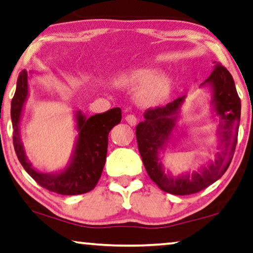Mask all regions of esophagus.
<instances>
[{
  "label": "esophagus",
  "mask_w": 253,
  "mask_h": 253,
  "mask_svg": "<svg viewBox=\"0 0 253 253\" xmlns=\"http://www.w3.org/2000/svg\"><path fill=\"white\" fill-rule=\"evenodd\" d=\"M125 119L130 126H135L137 124V118L134 115H128V116H126Z\"/></svg>",
  "instance_id": "1"
}]
</instances>
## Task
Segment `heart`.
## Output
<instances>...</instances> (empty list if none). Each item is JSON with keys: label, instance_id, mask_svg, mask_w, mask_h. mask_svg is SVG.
Wrapping results in <instances>:
<instances>
[{"label": "heart", "instance_id": "heart-1", "mask_svg": "<svg viewBox=\"0 0 253 253\" xmlns=\"http://www.w3.org/2000/svg\"><path fill=\"white\" fill-rule=\"evenodd\" d=\"M120 87L136 88L135 100L142 107H157L167 99L171 88V77L168 74H157L151 67L137 68L117 78Z\"/></svg>", "mask_w": 253, "mask_h": 253}]
</instances>
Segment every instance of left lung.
<instances>
[{
    "label": "left lung",
    "instance_id": "1",
    "mask_svg": "<svg viewBox=\"0 0 253 253\" xmlns=\"http://www.w3.org/2000/svg\"><path fill=\"white\" fill-rule=\"evenodd\" d=\"M212 68V73L200 84V88L210 92L211 112L217 119L218 150L214 160H209L197 171L172 176L165 170L164 153L168 144H175L179 130L180 108L185 102L182 96L161 108L145 111L144 122L136 127V138L139 154L150 178L167 193L190 195L202 191L220 178L227 170L239 134L241 118V100L237 95L234 79L229 71L219 62Z\"/></svg>",
    "mask_w": 253,
    "mask_h": 253
}]
</instances>
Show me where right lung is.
Segmentation results:
<instances>
[{
	"label": "right lung",
	"instance_id": "obj_1",
	"mask_svg": "<svg viewBox=\"0 0 253 253\" xmlns=\"http://www.w3.org/2000/svg\"><path fill=\"white\" fill-rule=\"evenodd\" d=\"M34 71L24 69L19 74L17 88L11 102L13 145L25 170L41 186L62 195L87 193L96 186L102 174L108 152V135L122 120V109L114 108L104 114L87 117L81 110L74 112L77 131L69 161L60 170L42 172L34 167L26 154L21 139V119L29 96V79Z\"/></svg>",
	"mask_w": 253,
	"mask_h": 253
}]
</instances>
